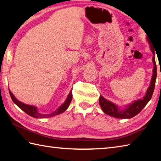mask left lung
I'll return each mask as SVG.
<instances>
[{"label": "left lung", "mask_w": 161, "mask_h": 161, "mask_svg": "<svg viewBox=\"0 0 161 161\" xmlns=\"http://www.w3.org/2000/svg\"><path fill=\"white\" fill-rule=\"evenodd\" d=\"M151 50L152 53L153 54V56L152 58V61L153 63V75L151 80V83H150V86L147 90L146 94L144 97L142 99H140L136 101H134L132 104H129L126 107L120 110L117 105L113 103V102L106 100L104 97H103L100 95V98H99V103H100V107L102 109V111L104 114H107L112 117L115 118H120V119H129L135 115L138 114L141 112L142 108H144L147 104L148 103L149 101L151 100L152 97V95L154 91L155 88V84H156V80L157 76L156 73V64L155 61V52L154 50L152 48L151 46Z\"/></svg>", "instance_id": "8db88e82"}]
</instances>
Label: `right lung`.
<instances>
[{"instance_id":"add662e5","label":"right lung","mask_w":161,"mask_h":161,"mask_svg":"<svg viewBox=\"0 0 161 161\" xmlns=\"http://www.w3.org/2000/svg\"><path fill=\"white\" fill-rule=\"evenodd\" d=\"M9 95H10V97H11V98H12V101L14 102V103L17 106H18V107L20 109H22V110L24 112H25L27 114H28L29 115L32 116V117L35 118H50V117H52V116L57 115L58 114H61V113H63L66 111L68 108V107H69V105H70L71 100H72V97H73V95H72V91H71L70 92V93L68 94L66 101H65L64 103L57 109L56 111H53V113H51V114H40V113L38 111L36 107H34V106H32V105H28V104H23L21 102L19 101L14 97V95L12 93L11 91H9Z\"/></svg>"}]
</instances>
